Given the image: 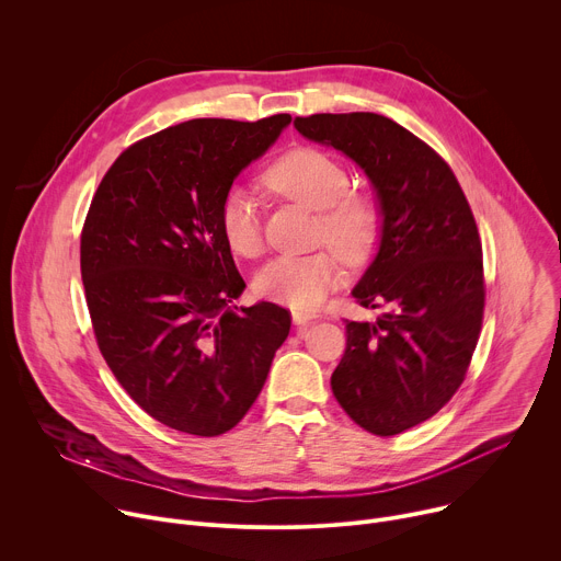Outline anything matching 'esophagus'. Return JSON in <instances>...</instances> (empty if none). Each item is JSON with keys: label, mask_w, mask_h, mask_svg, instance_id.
<instances>
[{"label": "esophagus", "mask_w": 561, "mask_h": 561, "mask_svg": "<svg viewBox=\"0 0 561 561\" xmlns=\"http://www.w3.org/2000/svg\"><path fill=\"white\" fill-rule=\"evenodd\" d=\"M293 324H295L297 331L301 333V331H306V329L312 324V319H310L306 312H293Z\"/></svg>", "instance_id": "1"}]
</instances>
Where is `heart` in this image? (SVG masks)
<instances>
[{
  "label": "heart",
  "mask_w": 561,
  "mask_h": 561,
  "mask_svg": "<svg viewBox=\"0 0 561 561\" xmlns=\"http://www.w3.org/2000/svg\"><path fill=\"white\" fill-rule=\"evenodd\" d=\"M264 184L293 202L319 210V234L348 264H362L379 237L375 204L348 193L351 178L335 157L317 148H295L266 169ZM219 230L226 244L244 257L262 251V224L255 195L247 186H230L219 204ZM342 277L333 251L304 255H277L264 264L255 279V293L297 312H310L322 304Z\"/></svg>",
  "instance_id": "heart-1"
}]
</instances>
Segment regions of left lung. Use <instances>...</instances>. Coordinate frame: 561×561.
I'll return each instance as SVG.
<instances>
[{"mask_svg": "<svg viewBox=\"0 0 561 561\" xmlns=\"http://www.w3.org/2000/svg\"><path fill=\"white\" fill-rule=\"evenodd\" d=\"M301 137L368 178L379 247L353 288L375 322H348L333 394L364 431L390 437L433 417L461 386L484 314L482 242L450 167L377 113L295 117Z\"/></svg>", "mask_w": 561, "mask_h": 561, "instance_id": "obj_1", "label": "left lung"}]
</instances>
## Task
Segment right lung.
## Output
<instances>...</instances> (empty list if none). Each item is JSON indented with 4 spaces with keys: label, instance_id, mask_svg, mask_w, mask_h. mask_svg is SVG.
Instances as JSON below:
<instances>
[{
    "label": "right lung",
    "instance_id": "right-lung-1",
    "mask_svg": "<svg viewBox=\"0 0 561 561\" xmlns=\"http://www.w3.org/2000/svg\"><path fill=\"white\" fill-rule=\"evenodd\" d=\"M290 115L191 119L126 148L82 230V279L98 346L150 417L215 437L257 399L290 331L286 308L232 304L247 284L219 204Z\"/></svg>",
    "mask_w": 561,
    "mask_h": 561
}]
</instances>
